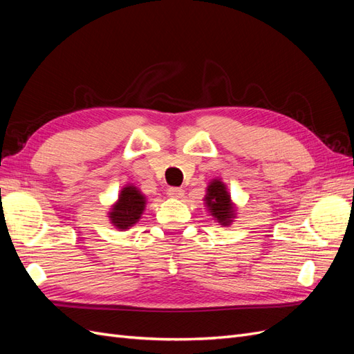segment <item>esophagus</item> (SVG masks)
<instances>
[{
	"mask_svg": "<svg viewBox=\"0 0 354 354\" xmlns=\"http://www.w3.org/2000/svg\"><path fill=\"white\" fill-rule=\"evenodd\" d=\"M183 195H185V190L181 187H169L168 189V196H171V198L180 199V198H183Z\"/></svg>",
	"mask_w": 354,
	"mask_h": 354,
	"instance_id": "34e87169",
	"label": "esophagus"
}]
</instances>
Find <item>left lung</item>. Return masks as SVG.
Wrapping results in <instances>:
<instances>
[{
    "mask_svg": "<svg viewBox=\"0 0 354 354\" xmlns=\"http://www.w3.org/2000/svg\"><path fill=\"white\" fill-rule=\"evenodd\" d=\"M203 201L209 214L220 226H230L233 218L236 217V207L230 198L227 186L220 178L209 181Z\"/></svg>",
    "mask_w": 354,
    "mask_h": 354,
    "instance_id": "8db88e82",
    "label": "left lung"
}]
</instances>
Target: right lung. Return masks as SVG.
I'll use <instances>...</instances> for the list:
<instances>
[{
    "label": "right lung",
    "mask_w": 354,
    "mask_h": 354,
    "mask_svg": "<svg viewBox=\"0 0 354 354\" xmlns=\"http://www.w3.org/2000/svg\"><path fill=\"white\" fill-rule=\"evenodd\" d=\"M146 196L140 189L133 185H127L121 189L116 202L108 212V217L118 230H127L133 227L140 220L146 208Z\"/></svg>",
    "instance_id": "obj_1"
}]
</instances>
